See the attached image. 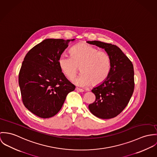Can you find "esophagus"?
Listing matches in <instances>:
<instances>
[{"instance_id":"obj_1","label":"esophagus","mask_w":157,"mask_h":157,"mask_svg":"<svg viewBox=\"0 0 157 157\" xmlns=\"http://www.w3.org/2000/svg\"><path fill=\"white\" fill-rule=\"evenodd\" d=\"M75 90H76L77 91H78V92H84V90L83 89H81V88H78V87H76V88H75Z\"/></svg>"}]
</instances>
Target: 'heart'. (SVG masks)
I'll use <instances>...</instances> for the list:
<instances>
[{
  "instance_id": "b5f03b06",
  "label": "heart",
  "mask_w": 157,
  "mask_h": 157,
  "mask_svg": "<svg viewBox=\"0 0 157 157\" xmlns=\"http://www.w3.org/2000/svg\"><path fill=\"white\" fill-rule=\"evenodd\" d=\"M70 56L61 55L58 58V64L62 72L70 80L74 79L80 67L82 73L75 81L76 84L82 87L91 83L92 86H98L108 76L111 61L106 52L81 43L70 49Z\"/></svg>"
}]
</instances>
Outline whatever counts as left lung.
Returning a JSON list of instances; mask_svg holds the SVG:
<instances>
[{
	"label": "left lung",
	"instance_id": "left-lung-1",
	"mask_svg": "<svg viewBox=\"0 0 157 157\" xmlns=\"http://www.w3.org/2000/svg\"><path fill=\"white\" fill-rule=\"evenodd\" d=\"M87 43L104 49L111 61V70L107 78L91 90L96 96V100L88 105V108L99 118H114L125 108L133 94L135 85L133 64L114 44L99 41Z\"/></svg>",
	"mask_w": 157,
	"mask_h": 157
}]
</instances>
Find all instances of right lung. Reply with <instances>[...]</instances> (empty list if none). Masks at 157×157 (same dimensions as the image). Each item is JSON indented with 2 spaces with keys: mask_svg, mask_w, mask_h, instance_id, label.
Returning <instances> with one entry per match:
<instances>
[{
  "mask_svg": "<svg viewBox=\"0 0 157 157\" xmlns=\"http://www.w3.org/2000/svg\"><path fill=\"white\" fill-rule=\"evenodd\" d=\"M74 40L46 39L27 53L22 63L18 84L23 104L41 118L56 115L75 89L58 64L59 57Z\"/></svg>",
  "mask_w": 157,
  "mask_h": 157,
  "instance_id": "obj_1",
  "label": "right lung"
}]
</instances>
